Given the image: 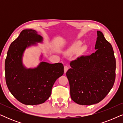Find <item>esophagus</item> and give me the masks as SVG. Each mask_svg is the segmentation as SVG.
<instances>
[{"label": "esophagus", "instance_id": "34e87169", "mask_svg": "<svg viewBox=\"0 0 123 123\" xmlns=\"http://www.w3.org/2000/svg\"><path fill=\"white\" fill-rule=\"evenodd\" d=\"M68 67L67 66H64V73H66L67 72V70H68Z\"/></svg>", "mask_w": 123, "mask_h": 123}]
</instances>
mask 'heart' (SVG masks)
Returning <instances> with one entry per match:
<instances>
[{
  "label": "heart",
  "mask_w": 123,
  "mask_h": 123,
  "mask_svg": "<svg viewBox=\"0 0 123 123\" xmlns=\"http://www.w3.org/2000/svg\"><path fill=\"white\" fill-rule=\"evenodd\" d=\"M82 44V41L80 40L77 41L70 45V46L67 50V54L68 55L73 54L75 52H76L78 49L79 50V54H83L86 51L87 47L86 46H83L80 47Z\"/></svg>",
  "instance_id": "obj_1"
}]
</instances>
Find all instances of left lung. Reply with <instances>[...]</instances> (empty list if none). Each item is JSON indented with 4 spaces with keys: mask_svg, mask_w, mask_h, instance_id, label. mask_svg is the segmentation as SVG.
Returning a JSON list of instances; mask_svg holds the SVG:
<instances>
[{
    "mask_svg": "<svg viewBox=\"0 0 123 123\" xmlns=\"http://www.w3.org/2000/svg\"><path fill=\"white\" fill-rule=\"evenodd\" d=\"M95 53L70 62L66 75L70 97L82 105L97 104L105 98L115 80L116 60L111 45L103 33L97 31Z\"/></svg>",
    "mask_w": 123,
    "mask_h": 123,
    "instance_id": "1",
    "label": "left lung"
}]
</instances>
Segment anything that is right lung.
I'll use <instances>...</instances> for the list:
<instances>
[{"label":"right lung","instance_id":"1","mask_svg":"<svg viewBox=\"0 0 123 123\" xmlns=\"http://www.w3.org/2000/svg\"><path fill=\"white\" fill-rule=\"evenodd\" d=\"M43 37L35 30H23L10 45L5 61L6 80L12 95L28 105L43 104L49 98L55 82L64 74L62 63L40 62L35 68H27L23 63L27 48L43 43ZM43 54L40 56L43 60Z\"/></svg>","mask_w":123,"mask_h":123}]
</instances>
